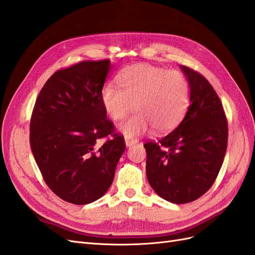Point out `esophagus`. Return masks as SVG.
<instances>
[{"mask_svg":"<svg viewBox=\"0 0 255 255\" xmlns=\"http://www.w3.org/2000/svg\"><path fill=\"white\" fill-rule=\"evenodd\" d=\"M137 142H138V140L136 139V138L126 137V144H127V146H130V145H133V144H135Z\"/></svg>","mask_w":255,"mask_h":255,"instance_id":"1","label":"esophagus"}]
</instances>
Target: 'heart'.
<instances>
[{
    "label": "heart",
    "mask_w": 255,
    "mask_h": 255,
    "mask_svg": "<svg viewBox=\"0 0 255 255\" xmlns=\"http://www.w3.org/2000/svg\"><path fill=\"white\" fill-rule=\"evenodd\" d=\"M117 80L119 86L104 85L101 101L113 120L122 119L135 104L138 112L118 126L127 136L143 134L152 127L160 133L171 130L183 120L189 107V83L177 70L137 64L123 69Z\"/></svg>",
    "instance_id": "1"
}]
</instances>
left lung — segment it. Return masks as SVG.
Here are the masks:
<instances>
[{"instance_id":"obj_1","label":"left lung","mask_w":255,"mask_h":255,"mask_svg":"<svg viewBox=\"0 0 255 255\" xmlns=\"http://www.w3.org/2000/svg\"><path fill=\"white\" fill-rule=\"evenodd\" d=\"M181 69L190 86L188 111L172 132L143 144L151 187L175 204L195 201L212 187L228 145V121L218 95L202 74Z\"/></svg>"}]
</instances>
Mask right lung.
Segmentation results:
<instances>
[{
    "label": "right lung",
    "instance_id": "1",
    "mask_svg": "<svg viewBox=\"0 0 255 255\" xmlns=\"http://www.w3.org/2000/svg\"><path fill=\"white\" fill-rule=\"evenodd\" d=\"M111 69L110 59L60 69L36 100L30 149L49 188L69 203L83 205L101 198L126 150L125 138L116 133L101 101Z\"/></svg>",
    "mask_w": 255,
    "mask_h": 255
}]
</instances>
